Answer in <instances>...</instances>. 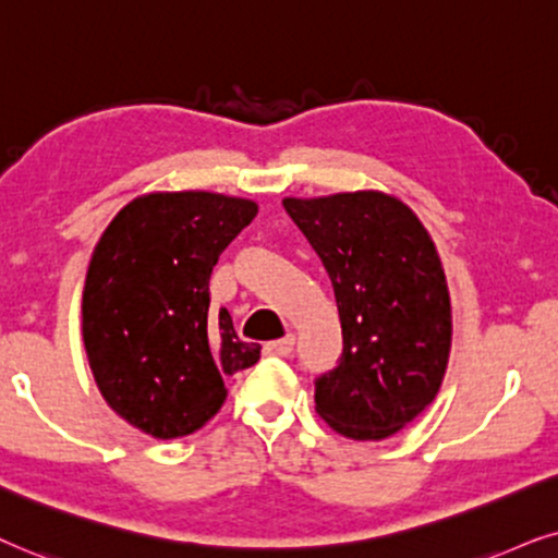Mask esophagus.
<instances>
[{"mask_svg": "<svg viewBox=\"0 0 558 558\" xmlns=\"http://www.w3.org/2000/svg\"><path fill=\"white\" fill-rule=\"evenodd\" d=\"M293 344H295V337L293 333H286L283 339H275V341H267L263 347V352L267 356H288L293 352Z\"/></svg>", "mask_w": 558, "mask_h": 558, "instance_id": "esophagus-1", "label": "esophagus"}]
</instances>
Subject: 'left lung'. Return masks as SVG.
I'll return each mask as SVG.
<instances>
[{
	"instance_id": "8db88e82",
	"label": "left lung",
	"mask_w": 558,
	"mask_h": 558,
	"mask_svg": "<svg viewBox=\"0 0 558 558\" xmlns=\"http://www.w3.org/2000/svg\"><path fill=\"white\" fill-rule=\"evenodd\" d=\"M329 272L339 365L316 377V411L337 434L380 441L426 411L451 349L447 275L426 227L380 191L283 198Z\"/></svg>"
}]
</instances>
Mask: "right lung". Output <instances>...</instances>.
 <instances>
[{
  "mask_svg": "<svg viewBox=\"0 0 558 558\" xmlns=\"http://www.w3.org/2000/svg\"><path fill=\"white\" fill-rule=\"evenodd\" d=\"M257 204L209 191L147 193L104 229L86 270L81 333L107 405L155 439L198 430L227 400L225 377L259 360L209 280Z\"/></svg>",
  "mask_w": 558,
  "mask_h": 558,
  "instance_id": "obj_1",
  "label": "right lung"
}]
</instances>
